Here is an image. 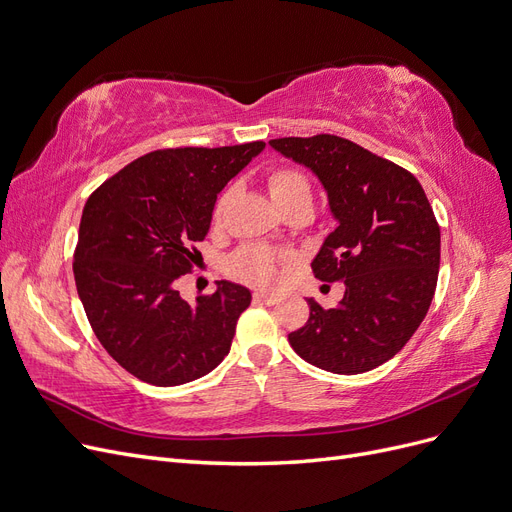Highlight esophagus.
<instances>
[{"label":"esophagus","mask_w":512,"mask_h":512,"mask_svg":"<svg viewBox=\"0 0 512 512\" xmlns=\"http://www.w3.org/2000/svg\"><path fill=\"white\" fill-rule=\"evenodd\" d=\"M253 297H255V301H261V304H268V306H274L276 301H278V297H276V295L263 293V291H257Z\"/></svg>","instance_id":"1"}]
</instances>
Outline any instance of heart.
Wrapping results in <instances>:
<instances>
[{"label":"heart","mask_w":512,"mask_h":512,"mask_svg":"<svg viewBox=\"0 0 512 512\" xmlns=\"http://www.w3.org/2000/svg\"><path fill=\"white\" fill-rule=\"evenodd\" d=\"M268 189L280 211H285V208L293 204H312L310 181L299 168H293V166L272 168L268 173ZM230 200H232V189H225V192L217 198L213 206L215 225L221 223ZM280 261H282V255L266 249V246L244 244L230 257V261H227V270H230L232 276L249 282V285L272 287L278 280Z\"/></svg>","instance_id":"b5f03b06"}]
</instances>
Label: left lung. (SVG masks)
<instances>
[{
	"mask_svg": "<svg viewBox=\"0 0 512 512\" xmlns=\"http://www.w3.org/2000/svg\"><path fill=\"white\" fill-rule=\"evenodd\" d=\"M270 145L323 183L337 227L312 270L318 280L346 285L335 308L308 299L310 318L289 333L291 348L339 375L384 365L418 331L437 289L441 230L420 181L335 135L285 137Z\"/></svg>",
	"mask_w": 512,
	"mask_h": 512,
	"instance_id": "1",
	"label": "left lung"
}]
</instances>
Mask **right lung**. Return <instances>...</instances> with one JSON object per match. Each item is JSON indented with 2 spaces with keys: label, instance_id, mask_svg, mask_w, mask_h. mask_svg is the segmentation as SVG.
<instances>
[{
  "label": "right lung",
  "instance_id": "right-lung-1",
  "mask_svg": "<svg viewBox=\"0 0 512 512\" xmlns=\"http://www.w3.org/2000/svg\"><path fill=\"white\" fill-rule=\"evenodd\" d=\"M263 147L151 151L88 198L73 255L75 287L101 346L141 382H194L230 352L251 291L219 280L213 295L192 306L177 278L192 272L217 194Z\"/></svg>",
  "mask_w": 512,
  "mask_h": 512
}]
</instances>
